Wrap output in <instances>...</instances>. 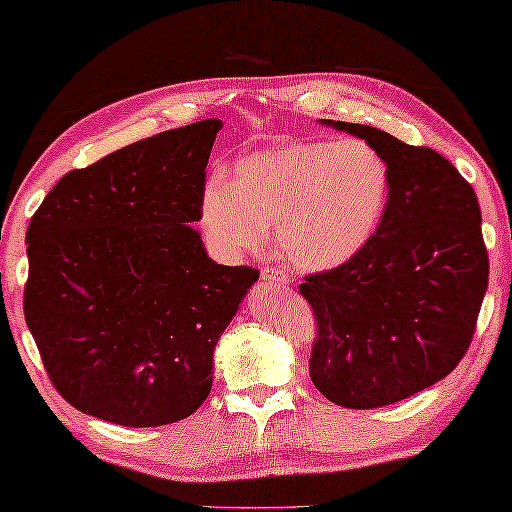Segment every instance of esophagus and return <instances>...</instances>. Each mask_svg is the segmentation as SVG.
<instances>
[{
    "instance_id": "obj_1",
    "label": "esophagus",
    "mask_w": 512,
    "mask_h": 512,
    "mask_svg": "<svg viewBox=\"0 0 512 512\" xmlns=\"http://www.w3.org/2000/svg\"><path fill=\"white\" fill-rule=\"evenodd\" d=\"M263 281L272 283V286H286L288 283V274L281 270V267H263Z\"/></svg>"
}]
</instances>
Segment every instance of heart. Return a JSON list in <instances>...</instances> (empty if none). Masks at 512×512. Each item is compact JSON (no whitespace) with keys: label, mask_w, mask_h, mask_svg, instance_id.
<instances>
[{"label":"heart","mask_w":512,"mask_h":512,"mask_svg":"<svg viewBox=\"0 0 512 512\" xmlns=\"http://www.w3.org/2000/svg\"><path fill=\"white\" fill-rule=\"evenodd\" d=\"M390 167L365 140H297L240 158L231 183L206 181L199 224L224 258L263 245L299 270L324 272L370 245L385 217Z\"/></svg>","instance_id":"heart-1"}]
</instances>
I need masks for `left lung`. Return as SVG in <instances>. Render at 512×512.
<instances>
[{
    "label": "left lung",
    "mask_w": 512,
    "mask_h": 512,
    "mask_svg": "<svg viewBox=\"0 0 512 512\" xmlns=\"http://www.w3.org/2000/svg\"><path fill=\"white\" fill-rule=\"evenodd\" d=\"M390 167L385 217L356 258L304 276L317 322L308 370L342 408H379L438 383L474 338L488 249L474 190L445 156L365 124L333 122Z\"/></svg>",
    "instance_id": "8db88e82"
}]
</instances>
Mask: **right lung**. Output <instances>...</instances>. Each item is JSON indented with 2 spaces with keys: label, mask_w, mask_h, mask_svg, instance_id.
<instances>
[{
  "label": "right lung",
  "mask_w": 512,
  "mask_h": 512,
  "mask_svg": "<svg viewBox=\"0 0 512 512\" xmlns=\"http://www.w3.org/2000/svg\"><path fill=\"white\" fill-rule=\"evenodd\" d=\"M215 117L72 170L27 229L24 320L67 404L163 426L204 404L213 349L256 267L217 265L192 229Z\"/></svg>",
  "instance_id": "1"
}]
</instances>
